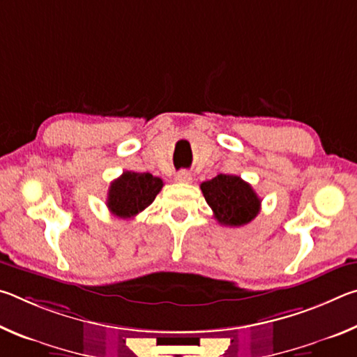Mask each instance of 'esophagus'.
<instances>
[{
	"mask_svg": "<svg viewBox=\"0 0 357 357\" xmlns=\"http://www.w3.org/2000/svg\"><path fill=\"white\" fill-rule=\"evenodd\" d=\"M176 183H181V184H187V183H190L192 181V174H190V172H187V170H181V172H178V174H176Z\"/></svg>",
	"mask_w": 357,
	"mask_h": 357,
	"instance_id": "34e87169",
	"label": "esophagus"
}]
</instances>
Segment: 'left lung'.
<instances>
[{
    "label": "left lung",
    "instance_id": "8db88e82",
    "mask_svg": "<svg viewBox=\"0 0 357 357\" xmlns=\"http://www.w3.org/2000/svg\"><path fill=\"white\" fill-rule=\"evenodd\" d=\"M200 187L220 225L243 227L259 213L261 200L252 185L236 174H217Z\"/></svg>",
    "mask_w": 357,
    "mask_h": 357
}]
</instances>
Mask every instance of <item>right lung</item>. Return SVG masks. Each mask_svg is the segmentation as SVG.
Returning a JSON list of instances; mask_svg holds the SVG:
<instances>
[{
  "label": "right lung",
  "instance_id": "add662e5",
  "mask_svg": "<svg viewBox=\"0 0 357 357\" xmlns=\"http://www.w3.org/2000/svg\"><path fill=\"white\" fill-rule=\"evenodd\" d=\"M162 185V179L151 173L124 172L110 184L107 208L119 219H130L154 202Z\"/></svg>",
  "mask_w": 357,
  "mask_h": 357
}]
</instances>
